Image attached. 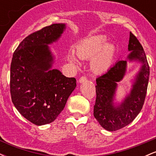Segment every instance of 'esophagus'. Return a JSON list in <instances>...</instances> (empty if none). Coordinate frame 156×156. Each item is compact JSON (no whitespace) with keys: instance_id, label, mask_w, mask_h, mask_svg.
I'll return each instance as SVG.
<instances>
[{"instance_id":"esophagus-1","label":"esophagus","mask_w":156,"mask_h":156,"mask_svg":"<svg viewBox=\"0 0 156 156\" xmlns=\"http://www.w3.org/2000/svg\"><path fill=\"white\" fill-rule=\"evenodd\" d=\"M87 78H86L85 76L80 77L79 80H78V82H79L80 83H85V82H87Z\"/></svg>"}]
</instances>
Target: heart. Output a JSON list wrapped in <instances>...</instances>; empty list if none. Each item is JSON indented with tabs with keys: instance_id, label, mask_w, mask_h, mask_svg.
Segmentation results:
<instances>
[{
	"instance_id": "heart-1",
	"label": "heart",
	"mask_w": 156,
	"mask_h": 156,
	"mask_svg": "<svg viewBox=\"0 0 156 156\" xmlns=\"http://www.w3.org/2000/svg\"><path fill=\"white\" fill-rule=\"evenodd\" d=\"M116 49L114 44L107 42L104 35H95L83 39L76 46V54L82 59H91V67L95 73L106 72L112 67L115 57ZM70 63L78 64V59L73 52L67 55Z\"/></svg>"
}]
</instances>
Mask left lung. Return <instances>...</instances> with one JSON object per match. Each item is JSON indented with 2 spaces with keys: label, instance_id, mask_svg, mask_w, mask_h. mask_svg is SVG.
<instances>
[{
  "label": "left lung",
  "instance_id": "1",
  "mask_svg": "<svg viewBox=\"0 0 156 156\" xmlns=\"http://www.w3.org/2000/svg\"><path fill=\"white\" fill-rule=\"evenodd\" d=\"M128 51L126 59L118 61L113 67L96 79V101L94 116L100 125L108 131H115L129 125L137 117L144 105L150 76V67L142 46L130 32ZM142 64L133 80L128 94L117 103L115 96L118 82L126 72L127 62Z\"/></svg>",
  "mask_w": 156,
  "mask_h": 156
}]
</instances>
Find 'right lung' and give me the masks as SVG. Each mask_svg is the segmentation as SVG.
I'll return each mask as SVG.
<instances>
[{
	"mask_svg": "<svg viewBox=\"0 0 156 156\" xmlns=\"http://www.w3.org/2000/svg\"><path fill=\"white\" fill-rule=\"evenodd\" d=\"M65 29V23H55L31 34L20 42L12 57V103L21 115L37 125L54 121L76 87V78L53 69L55 56L48 46L56 42Z\"/></svg>",
	"mask_w": 156,
	"mask_h": 156,
	"instance_id": "obj_1",
	"label": "right lung"
}]
</instances>
